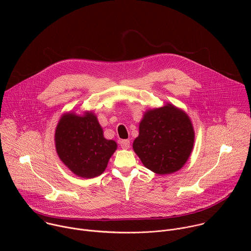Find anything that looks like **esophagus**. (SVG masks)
I'll return each mask as SVG.
<instances>
[{
  "instance_id": "1",
  "label": "esophagus",
  "mask_w": 251,
  "mask_h": 251,
  "mask_svg": "<svg viewBox=\"0 0 251 251\" xmlns=\"http://www.w3.org/2000/svg\"><path fill=\"white\" fill-rule=\"evenodd\" d=\"M120 146L122 149H128L130 147V141L129 140L120 141Z\"/></svg>"
}]
</instances>
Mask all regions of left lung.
Here are the masks:
<instances>
[{
  "label": "left lung",
  "mask_w": 251,
  "mask_h": 251,
  "mask_svg": "<svg viewBox=\"0 0 251 251\" xmlns=\"http://www.w3.org/2000/svg\"><path fill=\"white\" fill-rule=\"evenodd\" d=\"M195 132L189 116L174 105L147 111L133 149L147 169L159 175L180 170L189 159Z\"/></svg>",
  "instance_id": "left-lung-1"
}]
</instances>
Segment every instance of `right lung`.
Segmentation results:
<instances>
[{
  "label": "right lung",
  "mask_w": 251,
  "mask_h": 251,
  "mask_svg": "<svg viewBox=\"0 0 251 251\" xmlns=\"http://www.w3.org/2000/svg\"><path fill=\"white\" fill-rule=\"evenodd\" d=\"M55 148L63 164L81 177L101 175L117 148L113 140L103 136L97 118L68 113L61 117L55 130Z\"/></svg>",
  "instance_id": "1"
}]
</instances>
